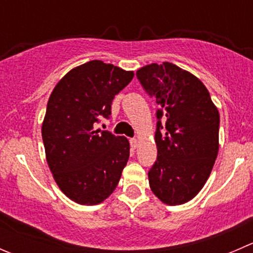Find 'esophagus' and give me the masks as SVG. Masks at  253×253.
Returning a JSON list of instances; mask_svg holds the SVG:
<instances>
[{
	"label": "esophagus",
	"mask_w": 253,
	"mask_h": 253,
	"mask_svg": "<svg viewBox=\"0 0 253 253\" xmlns=\"http://www.w3.org/2000/svg\"><path fill=\"white\" fill-rule=\"evenodd\" d=\"M129 143H131V147L133 148V149H136V148L138 147V141H137L136 138H132V139H129Z\"/></svg>",
	"instance_id": "1"
}]
</instances>
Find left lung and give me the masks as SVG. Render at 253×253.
<instances>
[{"label": "left lung", "mask_w": 253, "mask_h": 253, "mask_svg": "<svg viewBox=\"0 0 253 253\" xmlns=\"http://www.w3.org/2000/svg\"><path fill=\"white\" fill-rule=\"evenodd\" d=\"M137 77L159 106L158 157L148 172L150 190L165 205H183L198 195L214 167L219 111L205 84L174 63H150L137 71ZM160 128H166L165 134Z\"/></svg>", "instance_id": "obj_1"}]
</instances>
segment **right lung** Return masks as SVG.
I'll list each match as a JSON object with an SVG mask.
<instances>
[{
  "mask_svg": "<svg viewBox=\"0 0 253 253\" xmlns=\"http://www.w3.org/2000/svg\"><path fill=\"white\" fill-rule=\"evenodd\" d=\"M133 76V71L89 61L66 73L48 98L42 126L46 162L60 190L78 205L104 202L128 162V139L94 125L109 117L112 99Z\"/></svg>",
  "mask_w": 253,
  "mask_h": 253,
  "instance_id": "right-lung-1",
  "label": "right lung"
}]
</instances>
